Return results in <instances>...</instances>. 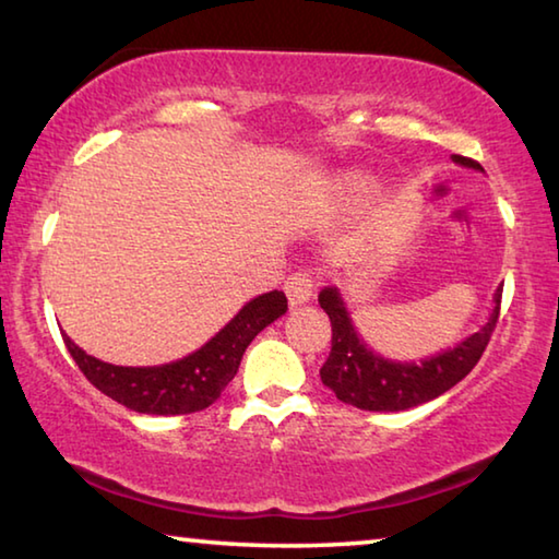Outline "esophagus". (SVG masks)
I'll list each match as a JSON object with an SVG mask.
<instances>
[{
  "label": "esophagus",
  "instance_id": "34e87169",
  "mask_svg": "<svg viewBox=\"0 0 559 559\" xmlns=\"http://www.w3.org/2000/svg\"><path fill=\"white\" fill-rule=\"evenodd\" d=\"M283 290H286L290 308H298V306H302V302H308L310 298H313L316 283H313V278L308 276L306 271H298V273H293V276L286 281V286H283Z\"/></svg>",
  "mask_w": 559,
  "mask_h": 559
}]
</instances>
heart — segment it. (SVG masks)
<instances>
[{
    "mask_svg": "<svg viewBox=\"0 0 559 559\" xmlns=\"http://www.w3.org/2000/svg\"><path fill=\"white\" fill-rule=\"evenodd\" d=\"M374 189H377V185L367 175L345 173V175L330 177L323 187V192L328 197V202H333L337 206H349V204H359V202L370 200V197L374 194Z\"/></svg>",
    "mask_w": 559,
    "mask_h": 559,
    "instance_id": "b5f03b06",
    "label": "heart"
}]
</instances>
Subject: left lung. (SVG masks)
<instances>
[{
  "label": "left lung",
  "mask_w": 559,
  "mask_h": 559,
  "mask_svg": "<svg viewBox=\"0 0 559 559\" xmlns=\"http://www.w3.org/2000/svg\"><path fill=\"white\" fill-rule=\"evenodd\" d=\"M451 159L461 167L484 173V167L468 157L453 155ZM500 296H503V286L496 288L490 316L476 333L419 362H402V359L374 353L355 328L343 290L325 286L318 293V302L333 325V349L320 370V380L328 390L335 392L340 402L365 412H404L437 400L439 394L459 384L484 355L498 323Z\"/></svg>",
  "instance_id": "8db88e82"
}]
</instances>
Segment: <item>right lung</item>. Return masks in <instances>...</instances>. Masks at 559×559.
I'll return each instance as SVG.
<instances>
[{
	"label": "right lung",
	"mask_w": 559,
	"mask_h": 559,
	"mask_svg": "<svg viewBox=\"0 0 559 559\" xmlns=\"http://www.w3.org/2000/svg\"><path fill=\"white\" fill-rule=\"evenodd\" d=\"M288 300L283 290L261 293L241 306L229 323L212 340L179 357L153 367L110 365L88 355L63 333V343L86 380L110 400L140 414H192L219 400L234 380L251 340L273 320L286 316Z\"/></svg>",
	"instance_id": "1"
}]
</instances>
